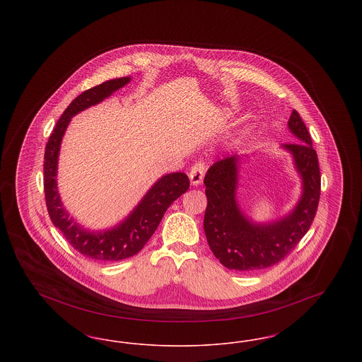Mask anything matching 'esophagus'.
<instances>
[{"mask_svg": "<svg viewBox=\"0 0 362 362\" xmlns=\"http://www.w3.org/2000/svg\"><path fill=\"white\" fill-rule=\"evenodd\" d=\"M205 170H206V167H205V164H204L202 161H198V163H195V164L191 167L189 177V182H191L192 186H199V185H201V182L204 180Z\"/></svg>", "mask_w": 362, "mask_h": 362, "instance_id": "34e87169", "label": "esophagus"}]
</instances>
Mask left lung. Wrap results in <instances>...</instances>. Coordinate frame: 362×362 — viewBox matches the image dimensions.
Returning <instances> with one entry per match:
<instances>
[{
  "mask_svg": "<svg viewBox=\"0 0 362 362\" xmlns=\"http://www.w3.org/2000/svg\"><path fill=\"white\" fill-rule=\"evenodd\" d=\"M288 127L296 144L281 148L292 156L301 179V195L292 210L270 223H255L238 202L240 156L214 163L205 176L207 206L204 228L207 243L226 269L255 272L285 258L308 232L320 198V170L308 129L293 110Z\"/></svg>",
  "mask_w": 362,
  "mask_h": 362,
  "instance_id": "8db88e82",
  "label": "left lung"
}]
</instances>
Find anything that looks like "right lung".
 I'll use <instances>...</instances> for the list:
<instances>
[{"label": "right lung", "mask_w": 362, "mask_h": 362, "mask_svg": "<svg viewBox=\"0 0 362 362\" xmlns=\"http://www.w3.org/2000/svg\"><path fill=\"white\" fill-rule=\"evenodd\" d=\"M130 80L132 77L108 80L78 95L57 122L45 151V195L52 224L61 230L74 250L99 262L122 260L139 252L155 233L167 209L189 187L186 173H167L148 189L124 220L102 230H90L78 224L62 205L57 186L58 157L62 138L71 118L92 105L102 103L115 90L129 84Z\"/></svg>", "instance_id": "right-lung-1"}]
</instances>
